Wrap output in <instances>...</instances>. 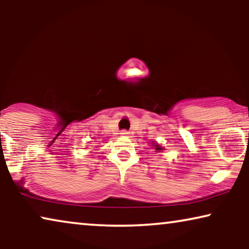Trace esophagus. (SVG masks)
<instances>
[{
    "mask_svg": "<svg viewBox=\"0 0 249 249\" xmlns=\"http://www.w3.org/2000/svg\"><path fill=\"white\" fill-rule=\"evenodd\" d=\"M120 135H122V136H127V135H129V132H128L127 130H122V131L120 132Z\"/></svg>",
    "mask_w": 249,
    "mask_h": 249,
    "instance_id": "34e87169",
    "label": "esophagus"
}]
</instances>
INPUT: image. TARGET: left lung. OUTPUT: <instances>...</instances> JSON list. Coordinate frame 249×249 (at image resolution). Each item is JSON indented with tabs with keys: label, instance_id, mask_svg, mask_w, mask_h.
<instances>
[{
	"label": "left lung",
	"instance_id": "left-lung-1",
	"mask_svg": "<svg viewBox=\"0 0 249 249\" xmlns=\"http://www.w3.org/2000/svg\"><path fill=\"white\" fill-rule=\"evenodd\" d=\"M151 146H152V148L154 149L156 153H161L162 151H164V147H162V146L160 145L159 142H151Z\"/></svg>",
	"mask_w": 249,
	"mask_h": 249
}]
</instances>
